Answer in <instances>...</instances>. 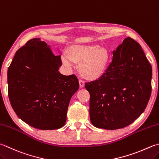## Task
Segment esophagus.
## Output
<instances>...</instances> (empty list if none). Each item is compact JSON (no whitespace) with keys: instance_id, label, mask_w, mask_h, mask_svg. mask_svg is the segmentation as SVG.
Segmentation results:
<instances>
[{"instance_id":"obj_1","label":"esophagus","mask_w":159,"mask_h":159,"mask_svg":"<svg viewBox=\"0 0 159 159\" xmlns=\"http://www.w3.org/2000/svg\"><path fill=\"white\" fill-rule=\"evenodd\" d=\"M79 85H80V88H83L84 85H85V83H84L83 80H79Z\"/></svg>"}]
</instances>
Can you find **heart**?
I'll use <instances>...</instances> for the list:
<instances>
[{"label": "heart", "instance_id": "heart-1", "mask_svg": "<svg viewBox=\"0 0 159 159\" xmlns=\"http://www.w3.org/2000/svg\"><path fill=\"white\" fill-rule=\"evenodd\" d=\"M62 61L71 66L73 61L80 63L81 76L89 80H95L105 73L110 63V53L98 45H76L71 46L67 53L61 56Z\"/></svg>", "mask_w": 159, "mask_h": 159}]
</instances>
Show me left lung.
<instances>
[{"mask_svg":"<svg viewBox=\"0 0 159 159\" xmlns=\"http://www.w3.org/2000/svg\"><path fill=\"white\" fill-rule=\"evenodd\" d=\"M152 66L141 46L127 37L113 52L105 72L86 83L93 125L117 129L130 125L147 107L152 92Z\"/></svg>","mask_w":159,"mask_h":159,"instance_id":"obj_1","label":"left lung"}]
</instances>
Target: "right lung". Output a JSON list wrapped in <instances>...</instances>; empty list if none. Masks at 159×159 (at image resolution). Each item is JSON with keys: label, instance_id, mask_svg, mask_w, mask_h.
<instances>
[{"label": "right lung", "instance_id": "add662e5", "mask_svg": "<svg viewBox=\"0 0 159 159\" xmlns=\"http://www.w3.org/2000/svg\"><path fill=\"white\" fill-rule=\"evenodd\" d=\"M61 56H54L49 46L33 39L16 52L7 71L8 96L20 119L39 129L63 127L71 96L79 88L72 74L58 71Z\"/></svg>", "mask_w": 159, "mask_h": 159}]
</instances>
